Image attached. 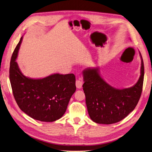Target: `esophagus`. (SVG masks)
<instances>
[{
	"label": "esophagus",
	"mask_w": 152,
	"mask_h": 152,
	"mask_svg": "<svg viewBox=\"0 0 152 152\" xmlns=\"http://www.w3.org/2000/svg\"><path fill=\"white\" fill-rule=\"evenodd\" d=\"M83 83L80 80H76V86L77 89H81L83 86Z\"/></svg>",
	"instance_id": "34e87169"
}]
</instances>
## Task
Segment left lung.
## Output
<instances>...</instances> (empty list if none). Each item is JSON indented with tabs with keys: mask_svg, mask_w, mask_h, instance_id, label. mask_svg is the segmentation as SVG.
Wrapping results in <instances>:
<instances>
[{
	"mask_svg": "<svg viewBox=\"0 0 152 152\" xmlns=\"http://www.w3.org/2000/svg\"><path fill=\"white\" fill-rule=\"evenodd\" d=\"M140 75L137 83L127 88L116 89L107 83L100 73V67L83 70V91L91 119L95 123L111 124L121 121L136 107L140 99L144 77L140 52Z\"/></svg>",
	"mask_w": 152,
	"mask_h": 152,
	"instance_id": "left-lung-1",
	"label": "left lung"
}]
</instances>
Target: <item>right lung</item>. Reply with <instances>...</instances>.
Instances as JSON below:
<instances>
[{
    "mask_svg": "<svg viewBox=\"0 0 152 152\" xmlns=\"http://www.w3.org/2000/svg\"><path fill=\"white\" fill-rule=\"evenodd\" d=\"M23 38L15 48L10 64L14 98L21 110L31 118L44 122L55 121L65 114L76 91L75 76L54 73L43 78L25 76L16 61Z\"/></svg>",
    "mask_w": 152,
    "mask_h": 152,
    "instance_id": "obj_1",
    "label": "right lung"
}]
</instances>
